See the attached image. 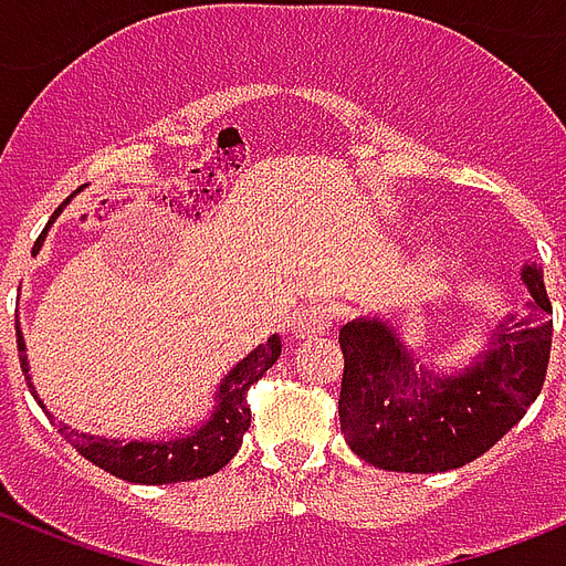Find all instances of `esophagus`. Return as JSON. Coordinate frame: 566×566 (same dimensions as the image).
I'll return each mask as SVG.
<instances>
[{
    "instance_id": "esophagus-1",
    "label": "esophagus",
    "mask_w": 566,
    "mask_h": 566,
    "mask_svg": "<svg viewBox=\"0 0 566 566\" xmlns=\"http://www.w3.org/2000/svg\"><path fill=\"white\" fill-rule=\"evenodd\" d=\"M335 323V308L332 305H305V308L293 317L291 332L293 337H317L326 335Z\"/></svg>"
}]
</instances>
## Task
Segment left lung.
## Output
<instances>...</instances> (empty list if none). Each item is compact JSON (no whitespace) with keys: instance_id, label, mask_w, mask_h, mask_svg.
Here are the masks:
<instances>
[{"instance_id":"1","label":"left lung","mask_w":566,"mask_h":566,"mask_svg":"<svg viewBox=\"0 0 566 566\" xmlns=\"http://www.w3.org/2000/svg\"><path fill=\"white\" fill-rule=\"evenodd\" d=\"M532 300L491 326L470 367L434 373L387 319L358 317L340 328V429L355 455L394 473H447L509 434L544 387L553 346V305L544 270H520Z\"/></svg>"}]
</instances>
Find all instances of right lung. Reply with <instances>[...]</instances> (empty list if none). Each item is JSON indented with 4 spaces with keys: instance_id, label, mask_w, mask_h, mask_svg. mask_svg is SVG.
Here are the masks:
<instances>
[{
    "instance_id": "1",
    "label": "right lung",
    "mask_w": 566,
    "mask_h": 566,
    "mask_svg": "<svg viewBox=\"0 0 566 566\" xmlns=\"http://www.w3.org/2000/svg\"><path fill=\"white\" fill-rule=\"evenodd\" d=\"M82 190V188H78ZM75 190V193H78ZM73 193V196H75ZM70 196V199H73ZM66 199V202H70ZM64 202V205H66ZM61 211V208H57ZM57 217V213H55ZM55 217L49 220V226L55 222ZM46 226V231H49ZM46 231L40 234L34 243V252H40ZM17 346H20V364L29 381L31 396L40 402L38 390L31 385L29 376V355H25V340L17 326ZM282 355V337H266V344L255 346L252 353L231 367L222 376L217 396H213V411L208 420H202L188 434L170 440H117V438H99V434H87V431L70 429L66 422H57V431L64 434L75 447L78 455H84L91 464L102 467L105 473L126 479L135 484H176V482H193V479H205L213 475L217 470L229 464L231 458L238 455L243 434L249 429L252 413L247 408V390L255 385L258 378L264 376ZM40 408L46 405L40 402ZM49 413V411H46ZM52 417V413H49Z\"/></svg>"
}]
</instances>
